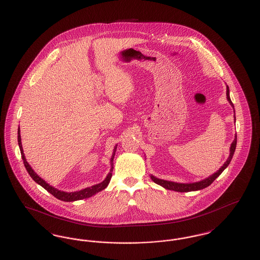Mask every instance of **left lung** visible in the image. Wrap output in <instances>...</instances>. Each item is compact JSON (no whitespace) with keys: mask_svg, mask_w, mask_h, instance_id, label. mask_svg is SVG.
<instances>
[{"mask_svg":"<svg viewBox=\"0 0 260 260\" xmlns=\"http://www.w3.org/2000/svg\"><path fill=\"white\" fill-rule=\"evenodd\" d=\"M226 95H227V99H228L229 103L234 108V105H233V103H232V101L230 99V95H229V87H228V86H227V90H226ZM236 145H237V136H235V139H234V141L231 144L230 155H229L227 161L223 164V166L219 169V171H217L216 173H213L212 175H210V177H208V178H206V179H204L202 181L194 182V183H176V182H173V181L159 179V178H157V177H155L153 175H151V179L155 183L162 186L164 188L169 189V190H173V191H176V192H190V191H197V190L204 189V188L210 186L222 173L223 171L228 167V165L230 164V161H231L232 158H233V155H234V152H235Z\"/></svg>","mask_w":260,"mask_h":260,"instance_id":"1","label":"left lung"}]
</instances>
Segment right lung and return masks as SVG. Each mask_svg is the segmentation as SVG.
Returning a JSON list of instances; mask_svg holds the SVG:
<instances>
[{"label": "right lung", "instance_id": "right-lung-1", "mask_svg": "<svg viewBox=\"0 0 260 260\" xmlns=\"http://www.w3.org/2000/svg\"><path fill=\"white\" fill-rule=\"evenodd\" d=\"M17 140H18V145H19V149H20V153H21V157L23 160V164H24L25 168L27 170L28 173L30 174V176L33 178V180L35 182H37L38 184L44 187L48 192H50L52 196H54L55 198L58 200H61L64 202H74V201H78V200H83V199L89 198L93 195H95L96 193H99V191H102L103 189H105L110 180H111L112 172H113V160H114V156H115V152H116V147L114 149L113 155L111 158V170L110 173H108V175L106 176V178L99 184L88 187V188H85L83 190L80 191H76V192H64V191H60L52 186H50L49 183H47L43 178H41L37 173L33 171V169L30 167V165L27 162L26 159H25L24 153H23V149H22V144H21V137H20V129L18 128L17 132Z\"/></svg>", "mask_w": 260, "mask_h": 260}]
</instances>
